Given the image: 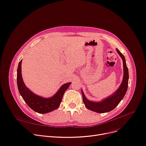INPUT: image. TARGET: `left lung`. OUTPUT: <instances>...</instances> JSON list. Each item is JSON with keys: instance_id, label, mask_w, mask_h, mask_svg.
Instances as JSON below:
<instances>
[{"instance_id": "left-lung-1", "label": "left lung", "mask_w": 146, "mask_h": 146, "mask_svg": "<svg viewBox=\"0 0 146 146\" xmlns=\"http://www.w3.org/2000/svg\"><path fill=\"white\" fill-rule=\"evenodd\" d=\"M119 54L121 57L123 62V69H124V75L123 79L119 88L116 90L113 94L109 98H107L100 102H94L87 100L85 97L83 91L82 90V94L83 97V100L86 108L92 111L103 113L109 112L113 110L116 108L121 100L123 99L124 96L127 92L129 82V70L126 65L125 60L123 54L117 49H116Z\"/></svg>"}]
</instances>
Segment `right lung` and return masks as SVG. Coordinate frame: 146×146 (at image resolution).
I'll return each instance as SVG.
<instances>
[{
  "label": "right lung",
  "mask_w": 146,
  "mask_h": 146,
  "mask_svg": "<svg viewBox=\"0 0 146 146\" xmlns=\"http://www.w3.org/2000/svg\"><path fill=\"white\" fill-rule=\"evenodd\" d=\"M22 61L21 60L18 64L17 70V84L19 92L24 101L29 108H31L35 111L40 114L47 113L57 109L61 103L65 91L68 89L71 83H67L64 84L52 98L47 99L42 98L34 94L25 85L21 74Z\"/></svg>",
  "instance_id": "right-lung-1"
}]
</instances>
